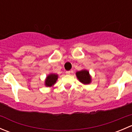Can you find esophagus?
<instances>
[{"label": "esophagus", "mask_w": 132, "mask_h": 132, "mask_svg": "<svg viewBox=\"0 0 132 132\" xmlns=\"http://www.w3.org/2000/svg\"><path fill=\"white\" fill-rule=\"evenodd\" d=\"M71 71H66V75H70V74H71Z\"/></svg>", "instance_id": "34e87169"}]
</instances>
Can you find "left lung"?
Segmentation results:
<instances>
[{"mask_svg": "<svg viewBox=\"0 0 132 132\" xmlns=\"http://www.w3.org/2000/svg\"><path fill=\"white\" fill-rule=\"evenodd\" d=\"M77 77L78 79L82 83L84 84H88L91 82V77H90L89 72L86 70H82L77 72Z\"/></svg>", "mask_w": 132, "mask_h": 132, "instance_id": "8db88e82", "label": "left lung"}]
</instances>
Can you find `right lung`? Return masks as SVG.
<instances>
[{"mask_svg":"<svg viewBox=\"0 0 132 132\" xmlns=\"http://www.w3.org/2000/svg\"><path fill=\"white\" fill-rule=\"evenodd\" d=\"M58 76L55 74H50L46 78L45 80V85L48 87H51L56 82V80H57Z\"/></svg>","mask_w":132,"mask_h":132,"instance_id":"1","label":"right lung"}]
</instances>
